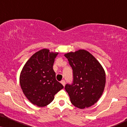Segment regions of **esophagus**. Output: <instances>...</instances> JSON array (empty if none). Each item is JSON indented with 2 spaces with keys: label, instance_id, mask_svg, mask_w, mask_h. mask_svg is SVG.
Instances as JSON below:
<instances>
[{
  "label": "esophagus",
  "instance_id": "34e87169",
  "mask_svg": "<svg viewBox=\"0 0 127 127\" xmlns=\"http://www.w3.org/2000/svg\"><path fill=\"white\" fill-rule=\"evenodd\" d=\"M61 83L64 86H65V81L64 80H62V82H61Z\"/></svg>",
  "mask_w": 127,
  "mask_h": 127
}]
</instances>
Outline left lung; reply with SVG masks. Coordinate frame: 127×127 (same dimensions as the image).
Segmentation results:
<instances>
[{
  "label": "left lung",
  "mask_w": 127,
  "mask_h": 127,
  "mask_svg": "<svg viewBox=\"0 0 127 127\" xmlns=\"http://www.w3.org/2000/svg\"><path fill=\"white\" fill-rule=\"evenodd\" d=\"M73 69V83L65 89L71 103L81 109L96 103L104 91L106 75L96 59L85 50L64 54Z\"/></svg>",
  "instance_id": "8db88e82"
}]
</instances>
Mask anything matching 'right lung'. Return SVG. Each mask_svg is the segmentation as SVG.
Listing matches in <instances>:
<instances>
[{
  "mask_svg": "<svg viewBox=\"0 0 127 127\" xmlns=\"http://www.w3.org/2000/svg\"><path fill=\"white\" fill-rule=\"evenodd\" d=\"M57 52L42 49L30 58L23 67L19 82L23 93L33 105L44 107L54 100L63 86L56 80L53 70Z\"/></svg>",
  "mask_w": 127,
  "mask_h": 127,
  "instance_id": "right-lung-1",
  "label": "right lung"
}]
</instances>
